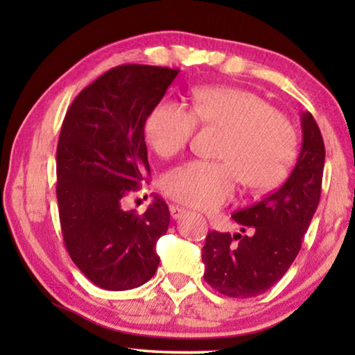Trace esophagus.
Segmentation results:
<instances>
[{
  "label": "esophagus",
  "mask_w": 355,
  "mask_h": 355,
  "mask_svg": "<svg viewBox=\"0 0 355 355\" xmlns=\"http://www.w3.org/2000/svg\"><path fill=\"white\" fill-rule=\"evenodd\" d=\"M169 211H171L172 219L177 220V219L182 218V216L186 213V209L182 208V207H178V205H171V207H169Z\"/></svg>",
  "instance_id": "34e87169"
}]
</instances>
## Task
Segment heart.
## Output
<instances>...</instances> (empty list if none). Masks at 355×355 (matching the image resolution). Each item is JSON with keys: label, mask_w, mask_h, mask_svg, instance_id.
Wrapping results in <instances>:
<instances>
[{"label": "heart", "mask_w": 355, "mask_h": 355, "mask_svg": "<svg viewBox=\"0 0 355 355\" xmlns=\"http://www.w3.org/2000/svg\"><path fill=\"white\" fill-rule=\"evenodd\" d=\"M196 123L224 131L216 158L188 161L164 175L163 189L171 199L199 209L224 205L235 194L238 180L250 191L277 186L296 155L291 125L258 95L236 87L196 89L191 110L164 101L148 114L146 139L161 158L183 152Z\"/></svg>", "instance_id": "b5f03b06"}]
</instances>
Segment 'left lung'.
<instances>
[{
  "instance_id": "8db88e82",
  "label": "left lung",
  "mask_w": 355,
  "mask_h": 355,
  "mask_svg": "<svg viewBox=\"0 0 355 355\" xmlns=\"http://www.w3.org/2000/svg\"><path fill=\"white\" fill-rule=\"evenodd\" d=\"M302 147L290 177L255 205L232 214L241 232H209L202 249L207 284L224 296L255 297L284 277L297 257L318 208L324 172V141L310 112L300 114Z\"/></svg>"
}]
</instances>
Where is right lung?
Masks as SVG:
<instances>
[{
	"mask_svg": "<svg viewBox=\"0 0 355 355\" xmlns=\"http://www.w3.org/2000/svg\"><path fill=\"white\" fill-rule=\"evenodd\" d=\"M178 71L119 65L84 87L65 114L56 153L59 220L70 258L103 290L141 286L159 264L167 203L155 196L137 214L123 202L150 175L144 127Z\"/></svg>",
	"mask_w": 355,
	"mask_h": 355,
	"instance_id": "add662e5",
	"label": "right lung"
}]
</instances>
